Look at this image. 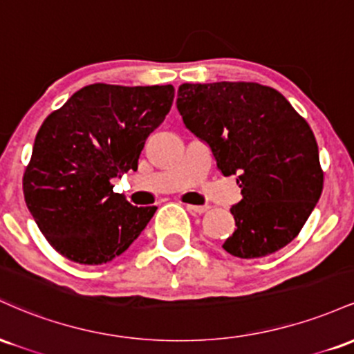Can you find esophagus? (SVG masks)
Masks as SVG:
<instances>
[{
  "label": "esophagus",
  "mask_w": 354,
  "mask_h": 354,
  "mask_svg": "<svg viewBox=\"0 0 354 354\" xmlns=\"http://www.w3.org/2000/svg\"><path fill=\"white\" fill-rule=\"evenodd\" d=\"M186 209L188 211H191V213H198V214H203V213H206V211L209 209V206L208 205H186Z\"/></svg>",
  "instance_id": "34e87169"
}]
</instances>
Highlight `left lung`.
<instances>
[{
    "label": "left lung",
    "mask_w": 354,
    "mask_h": 354,
    "mask_svg": "<svg viewBox=\"0 0 354 354\" xmlns=\"http://www.w3.org/2000/svg\"><path fill=\"white\" fill-rule=\"evenodd\" d=\"M176 106L241 188L243 200L231 206L236 230L223 248L251 259L293 241L319 200L323 171L310 124L290 101L258 83L219 81L181 84Z\"/></svg>",
    "instance_id": "obj_1"
}]
</instances>
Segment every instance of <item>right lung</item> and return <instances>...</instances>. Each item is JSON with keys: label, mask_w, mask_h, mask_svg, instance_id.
<instances>
[{"label": "right lung", "mask_w": 354, "mask_h": 354, "mask_svg": "<svg viewBox=\"0 0 354 354\" xmlns=\"http://www.w3.org/2000/svg\"><path fill=\"white\" fill-rule=\"evenodd\" d=\"M173 98L171 84L96 83L43 121L23 193L38 228L64 258L103 265L146 228L156 206H133L111 180L136 171L146 138L163 123Z\"/></svg>", "instance_id": "right-lung-1"}]
</instances>
